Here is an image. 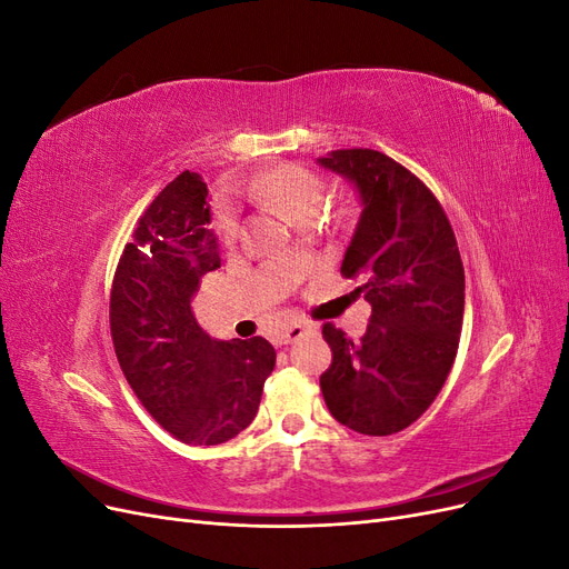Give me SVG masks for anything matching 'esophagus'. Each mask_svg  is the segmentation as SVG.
<instances>
[{
	"mask_svg": "<svg viewBox=\"0 0 569 569\" xmlns=\"http://www.w3.org/2000/svg\"><path fill=\"white\" fill-rule=\"evenodd\" d=\"M308 332H311V325H301V322H291L284 327L282 332V343H295L299 341L301 337H306Z\"/></svg>",
	"mask_w": 569,
	"mask_h": 569,
	"instance_id": "1",
	"label": "esophagus"
}]
</instances>
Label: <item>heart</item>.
I'll return each instance as SVG.
<instances>
[{"label": "heart", "instance_id": "1", "mask_svg": "<svg viewBox=\"0 0 569 569\" xmlns=\"http://www.w3.org/2000/svg\"><path fill=\"white\" fill-rule=\"evenodd\" d=\"M251 192L258 199L272 203L284 218L301 226V222L316 220L320 216L325 201V180L303 166L287 163L266 173L251 187ZM213 226L222 239H232L237 234V209L228 197H220L216 201Z\"/></svg>", "mask_w": 569, "mask_h": 569}]
</instances>
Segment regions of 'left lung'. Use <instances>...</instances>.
Instances as JSON below:
<instances>
[{"instance_id": "8db88e82", "label": "left lung", "mask_w": 569, "mask_h": 569, "mask_svg": "<svg viewBox=\"0 0 569 569\" xmlns=\"http://www.w3.org/2000/svg\"><path fill=\"white\" fill-rule=\"evenodd\" d=\"M318 163L347 178L360 199L341 272L363 274L358 291L372 308L356 341L322 327L332 366L320 389L343 427L396 435L432 406L456 360L465 308L456 234L435 194L387 153L337 149Z\"/></svg>"}]
</instances>
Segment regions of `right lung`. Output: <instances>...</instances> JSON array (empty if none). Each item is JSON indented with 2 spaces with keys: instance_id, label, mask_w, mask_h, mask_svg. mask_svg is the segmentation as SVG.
I'll return each mask as SVG.
<instances>
[{
  "instance_id": "add662e5",
  "label": "right lung",
  "mask_w": 569,
  "mask_h": 569,
  "mask_svg": "<svg viewBox=\"0 0 569 569\" xmlns=\"http://www.w3.org/2000/svg\"><path fill=\"white\" fill-rule=\"evenodd\" d=\"M209 187L180 173L151 201L126 247L111 289V337L128 385L166 432L216 446L251 425L274 349L263 337L218 341L203 332L192 299L220 268L209 228Z\"/></svg>"
}]
</instances>
